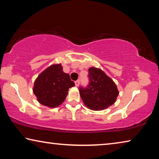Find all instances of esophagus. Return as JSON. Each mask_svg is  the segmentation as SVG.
Segmentation results:
<instances>
[{"mask_svg": "<svg viewBox=\"0 0 159 159\" xmlns=\"http://www.w3.org/2000/svg\"><path fill=\"white\" fill-rule=\"evenodd\" d=\"M79 83H80L79 80H76V81H75V85H76V87H78V86L79 85Z\"/></svg>", "mask_w": 159, "mask_h": 159, "instance_id": "34e87169", "label": "esophagus"}]
</instances>
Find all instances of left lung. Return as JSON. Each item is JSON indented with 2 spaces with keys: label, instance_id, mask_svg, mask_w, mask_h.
I'll use <instances>...</instances> for the list:
<instances>
[{
  "label": "left lung",
  "instance_id": "1",
  "mask_svg": "<svg viewBox=\"0 0 159 159\" xmlns=\"http://www.w3.org/2000/svg\"><path fill=\"white\" fill-rule=\"evenodd\" d=\"M90 83L87 88H79L80 98L85 105L93 111H101L112 105L119 94L116 85L102 69H88Z\"/></svg>",
  "mask_w": 159,
  "mask_h": 159
}]
</instances>
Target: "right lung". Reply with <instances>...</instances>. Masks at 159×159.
<instances>
[{"label": "right lung", "mask_w": 159, "mask_h": 159, "mask_svg": "<svg viewBox=\"0 0 159 159\" xmlns=\"http://www.w3.org/2000/svg\"><path fill=\"white\" fill-rule=\"evenodd\" d=\"M74 85L69 75L63 71L61 64H52L36 78L33 92L40 104L55 108L63 103L69 89Z\"/></svg>", "instance_id": "right-lung-1"}]
</instances>
